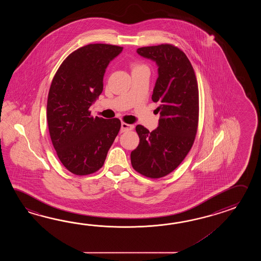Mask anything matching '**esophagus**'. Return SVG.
<instances>
[{
    "label": "esophagus",
    "mask_w": 261,
    "mask_h": 261,
    "mask_svg": "<svg viewBox=\"0 0 261 261\" xmlns=\"http://www.w3.org/2000/svg\"><path fill=\"white\" fill-rule=\"evenodd\" d=\"M134 126L133 125H129L127 123H121V133H125V132H128V130H133Z\"/></svg>",
    "instance_id": "obj_1"
}]
</instances>
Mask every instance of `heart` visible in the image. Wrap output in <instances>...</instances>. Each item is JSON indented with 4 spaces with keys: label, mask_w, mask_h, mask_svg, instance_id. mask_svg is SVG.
<instances>
[{
    "label": "heart",
    "mask_w": 261,
    "mask_h": 261,
    "mask_svg": "<svg viewBox=\"0 0 261 261\" xmlns=\"http://www.w3.org/2000/svg\"><path fill=\"white\" fill-rule=\"evenodd\" d=\"M144 65H142V64H139V63H133L132 64V69L133 70H136V69H138V68H141V67H144Z\"/></svg>",
    "instance_id": "b5f03b06"
}]
</instances>
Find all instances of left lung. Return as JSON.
I'll return each mask as SVG.
<instances>
[{
    "label": "left lung",
    "mask_w": 261,
    "mask_h": 261,
    "mask_svg": "<svg viewBox=\"0 0 261 261\" xmlns=\"http://www.w3.org/2000/svg\"><path fill=\"white\" fill-rule=\"evenodd\" d=\"M155 61L159 77L152 100L159 102V127L136 126L140 143L130 153L133 169L145 177L166 176L177 168L194 144L199 123V89L194 69L177 46L161 44L137 49Z\"/></svg>",
    "instance_id": "1"
}]
</instances>
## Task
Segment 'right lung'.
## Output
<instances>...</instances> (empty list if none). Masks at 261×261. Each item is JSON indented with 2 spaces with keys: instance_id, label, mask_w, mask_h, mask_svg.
<instances>
[{
  "instance_id": "right-lung-1",
  "label": "right lung",
  "mask_w": 261,
  "mask_h": 261,
  "mask_svg": "<svg viewBox=\"0 0 261 261\" xmlns=\"http://www.w3.org/2000/svg\"><path fill=\"white\" fill-rule=\"evenodd\" d=\"M122 49L87 44L62 61L52 80L46 106L50 138L61 163L73 174L99 171L121 127L118 118L92 117L89 107L102 92L106 67Z\"/></svg>"
}]
</instances>
